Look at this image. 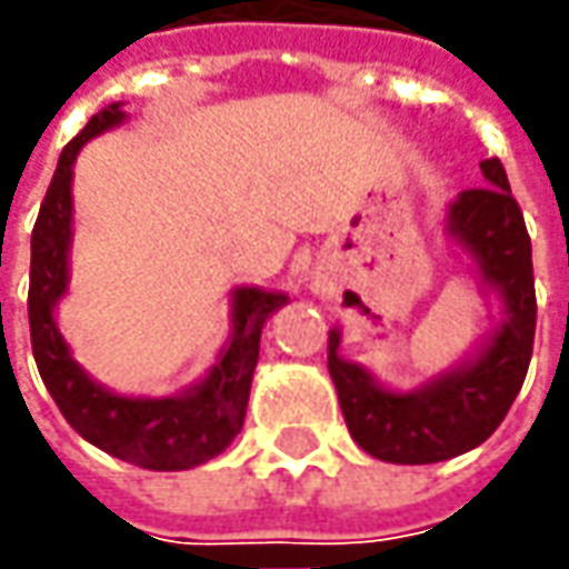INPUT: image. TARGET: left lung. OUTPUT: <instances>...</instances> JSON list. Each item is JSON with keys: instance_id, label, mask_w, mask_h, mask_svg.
Listing matches in <instances>:
<instances>
[{"instance_id": "8db88e82", "label": "left lung", "mask_w": 569, "mask_h": 569, "mask_svg": "<svg viewBox=\"0 0 569 569\" xmlns=\"http://www.w3.org/2000/svg\"><path fill=\"white\" fill-rule=\"evenodd\" d=\"M486 187L463 189L448 204L446 230L473 258L479 280L496 289L505 320L473 358L439 373L415 392H396L361 365L339 355L342 336L330 330L327 367L351 439L389 463H436L482 446L527 380L536 336V280L523 211L511 196L505 164L479 161Z\"/></svg>"}]
</instances>
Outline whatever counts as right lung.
I'll return each instance as SVG.
<instances>
[{"label": "right lung", "mask_w": 569, "mask_h": 569, "mask_svg": "<svg viewBox=\"0 0 569 569\" xmlns=\"http://www.w3.org/2000/svg\"><path fill=\"white\" fill-rule=\"evenodd\" d=\"M121 106L102 108L64 146L56 177L46 189L40 218L30 236V346L40 377L56 398L58 411L87 442L108 455L146 470H189L218 458L242 430L249 389L258 365L261 327L283 292L258 286L233 289V333L220 349L218 365L196 386L171 398H130L108 392L71 358L64 336L58 333L56 305L68 292V249H71V180L83 142L123 123Z\"/></svg>", "instance_id": "right-lung-1"}]
</instances>
